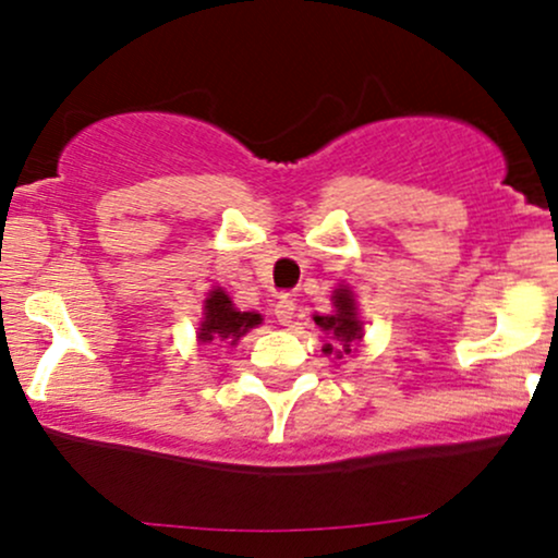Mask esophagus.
Masks as SVG:
<instances>
[{"mask_svg":"<svg viewBox=\"0 0 558 558\" xmlns=\"http://www.w3.org/2000/svg\"><path fill=\"white\" fill-rule=\"evenodd\" d=\"M293 315H296V301L291 296H280L278 304H275V319H278L280 325H291Z\"/></svg>","mask_w":558,"mask_h":558,"instance_id":"esophagus-1","label":"esophagus"}]
</instances>
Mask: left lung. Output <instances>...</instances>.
<instances>
[{"mask_svg": "<svg viewBox=\"0 0 558 558\" xmlns=\"http://www.w3.org/2000/svg\"><path fill=\"white\" fill-rule=\"evenodd\" d=\"M332 306H336L332 315H315V325L332 338V343H325V354H336V360H343V354H351V349L362 341L364 328L356 315L354 291L349 286L332 291Z\"/></svg>", "mask_w": 558, "mask_h": 558, "instance_id": "1", "label": "left lung"}]
</instances>
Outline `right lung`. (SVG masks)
I'll return each instance as SVG.
<instances>
[{"label": "right lung", "mask_w": 558, "mask_h": 558, "mask_svg": "<svg viewBox=\"0 0 558 558\" xmlns=\"http://www.w3.org/2000/svg\"><path fill=\"white\" fill-rule=\"evenodd\" d=\"M262 325L257 312H239L222 288H213L204 301V317L198 325V341L215 345H235L248 330Z\"/></svg>", "instance_id": "1"}]
</instances>
